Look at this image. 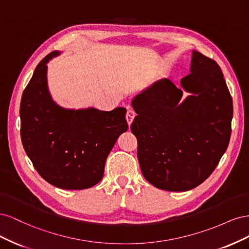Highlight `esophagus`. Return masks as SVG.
Returning a JSON list of instances; mask_svg holds the SVG:
<instances>
[{"mask_svg": "<svg viewBox=\"0 0 249 249\" xmlns=\"http://www.w3.org/2000/svg\"><path fill=\"white\" fill-rule=\"evenodd\" d=\"M135 112L132 110V109H127V111H126V114H125V119H126V122H127V124H129V125L132 124V122H133V119H134V117H135Z\"/></svg>", "mask_w": 249, "mask_h": 249, "instance_id": "esophagus-1", "label": "esophagus"}]
</instances>
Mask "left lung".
I'll list each match as a JSON object with an SVG mask.
<instances>
[{"instance_id":"8db88e82","label":"left lung","mask_w":249,"mask_h":249,"mask_svg":"<svg viewBox=\"0 0 249 249\" xmlns=\"http://www.w3.org/2000/svg\"><path fill=\"white\" fill-rule=\"evenodd\" d=\"M190 92L164 79L132 102L131 124L138 141L143 177L167 191H187L211 176L229 146L232 100L223 73L213 59L193 51L190 73L180 79Z\"/></svg>"}]
</instances>
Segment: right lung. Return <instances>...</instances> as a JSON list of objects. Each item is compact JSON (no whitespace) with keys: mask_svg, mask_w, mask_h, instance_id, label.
Returning a JSON list of instances; mask_svg holds the SVG:
<instances>
[{"mask_svg":"<svg viewBox=\"0 0 249 249\" xmlns=\"http://www.w3.org/2000/svg\"><path fill=\"white\" fill-rule=\"evenodd\" d=\"M36 66L20 101V137L40 177L55 187L81 190L103 178L105 163L118 136L127 130L126 110H66L52 100L47 63Z\"/></svg>","mask_w":249,"mask_h":249,"instance_id":"obj_1","label":"right lung"}]
</instances>
